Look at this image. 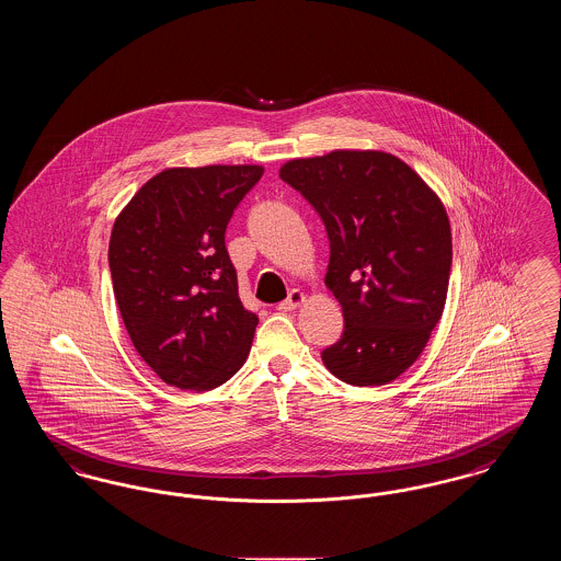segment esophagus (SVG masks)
Instances as JSON below:
<instances>
[{
  "instance_id": "obj_1",
  "label": "esophagus",
  "mask_w": 561,
  "mask_h": 561,
  "mask_svg": "<svg viewBox=\"0 0 561 561\" xmlns=\"http://www.w3.org/2000/svg\"><path fill=\"white\" fill-rule=\"evenodd\" d=\"M305 298H307V296L300 293V290H293V293L288 294V298H286V300H282V302H279V307H277V309H279V311H294L296 307H300V305L305 302Z\"/></svg>"
}]
</instances>
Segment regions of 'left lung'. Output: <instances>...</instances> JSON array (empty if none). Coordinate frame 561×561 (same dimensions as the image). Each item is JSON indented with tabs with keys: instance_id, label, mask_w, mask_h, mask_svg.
Returning a JSON list of instances; mask_svg holds the SVG:
<instances>
[{
	"instance_id": "1",
	"label": "left lung",
	"mask_w": 561,
	"mask_h": 561,
	"mask_svg": "<svg viewBox=\"0 0 561 561\" xmlns=\"http://www.w3.org/2000/svg\"><path fill=\"white\" fill-rule=\"evenodd\" d=\"M279 176L320 214L330 240L325 286L345 330L321 351L325 368L355 387L396 380L444 313L453 233L442 199L385 151L290 160Z\"/></svg>"
}]
</instances>
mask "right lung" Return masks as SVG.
<instances>
[{
  "label": "right lung",
  "instance_id": "obj_1",
  "mask_svg": "<svg viewBox=\"0 0 561 561\" xmlns=\"http://www.w3.org/2000/svg\"><path fill=\"white\" fill-rule=\"evenodd\" d=\"M263 165L168 168L136 191L108 241L113 293L163 382L210 391L240 370L259 318L243 309L225 231Z\"/></svg>",
  "mask_w": 561,
  "mask_h": 561
}]
</instances>
